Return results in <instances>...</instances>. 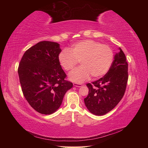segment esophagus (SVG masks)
Returning a JSON list of instances; mask_svg holds the SVG:
<instances>
[{"label": "esophagus", "instance_id": "34e87169", "mask_svg": "<svg viewBox=\"0 0 148 148\" xmlns=\"http://www.w3.org/2000/svg\"><path fill=\"white\" fill-rule=\"evenodd\" d=\"M73 85L74 86H76V87H81V86H82V84H80V83H74Z\"/></svg>", "mask_w": 148, "mask_h": 148}]
</instances>
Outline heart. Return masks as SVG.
<instances>
[{"mask_svg": "<svg viewBox=\"0 0 148 148\" xmlns=\"http://www.w3.org/2000/svg\"><path fill=\"white\" fill-rule=\"evenodd\" d=\"M113 57V51L109 46L86 39L74 44L71 49L62 50L58 55V61L66 71H71L80 62L81 67L69 75L70 80L80 83L88 79L90 75L93 79L105 75L111 67Z\"/></svg>", "mask_w": 148, "mask_h": 148, "instance_id": "1", "label": "heart"}]
</instances>
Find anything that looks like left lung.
Segmentation results:
<instances>
[{
  "label": "left lung",
  "instance_id": "obj_1",
  "mask_svg": "<svg viewBox=\"0 0 148 148\" xmlns=\"http://www.w3.org/2000/svg\"><path fill=\"white\" fill-rule=\"evenodd\" d=\"M128 79V63L125 53L119 48L109 70L103 77L87 83L88 95L84 103L92 114L102 116L111 111L123 97Z\"/></svg>",
  "mask_w": 148,
  "mask_h": 148
}]
</instances>
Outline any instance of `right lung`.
I'll list each match as a JSON object with an SVG mask.
<instances>
[{
    "mask_svg": "<svg viewBox=\"0 0 148 148\" xmlns=\"http://www.w3.org/2000/svg\"><path fill=\"white\" fill-rule=\"evenodd\" d=\"M59 44L40 41L25 52L18 72L25 98L42 114H51L61 106L65 93L73 86L66 80L58 55Z\"/></svg>",
    "mask_w": 148,
    "mask_h": 148,
    "instance_id": "obj_1",
    "label": "right lung"
}]
</instances>
